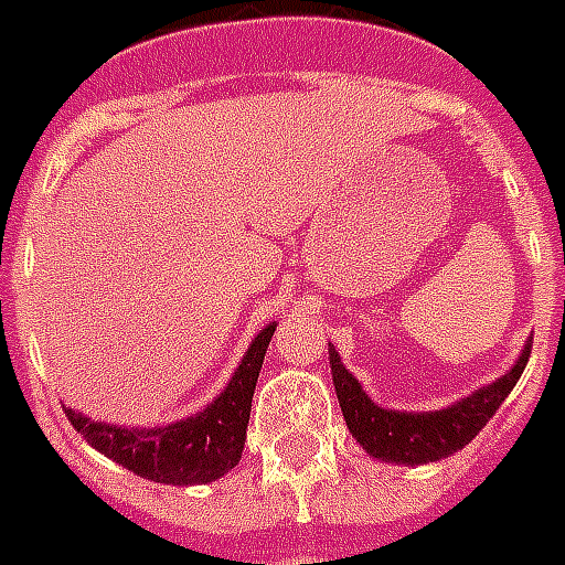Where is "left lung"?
<instances>
[{"label": "left lung", "instance_id": "1", "mask_svg": "<svg viewBox=\"0 0 565 565\" xmlns=\"http://www.w3.org/2000/svg\"><path fill=\"white\" fill-rule=\"evenodd\" d=\"M531 347L533 340H527L519 361L501 379H494L492 385L480 387L454 406L438 408V412H394V408L376 406L361 391L359 379L340 364V355L334 350H329V364L340 412L350 426L352 438L373 459H382V462L426 465L447 459L456 450H462L468 441H473V436L489 424V417L498 412V406L524 373L527 359H531Z\"/></svg>", "mask_w": 565, "mask_h": 565}]
</instances>
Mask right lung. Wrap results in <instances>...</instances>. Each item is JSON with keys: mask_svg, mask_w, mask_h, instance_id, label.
Wrapping results in <instances>:
<instances>
[{"mask_svg": "<svg viewBox=\"0 0 565 565\" xmlns=\"http://www.w3.org/2000/svg\"><path fill=\"white\" fill-rule=\"evenodd\" d=\"M275 322H269L234 370L227 387L198 415L166 426L100 424L76 408L64 406V415L94 450L145 480L168 486H201L225 477L243 456L245 429L252 415V397Z\"/></svg>", "mask_w": 565, "mask_h": 565, "instance_id": "obj_1", "label": "right lung"}]
</instances>
